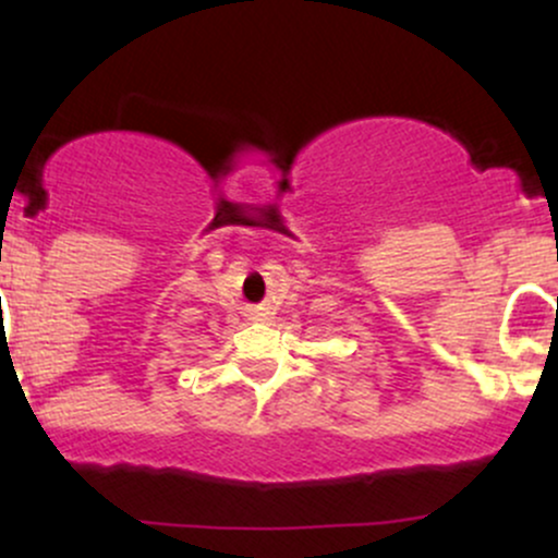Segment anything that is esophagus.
Returning <instances> with one entry per match:
<instances>
[{
	"instance_id": "obj_1",
	"label": "esophagus",
	"mask_w": 558,
	"mask_h": 558,
	"mask_svg": "<svg viewBox=\"0 0 558 558\" xmlns=\"http://www.w3.org/2000/svg\"><path fill=\"white\" fill-rule=\"evenodd\" d=\"M252 319H267V312L257 306V310H252Z\"/></svg>"
}]
</instances>
